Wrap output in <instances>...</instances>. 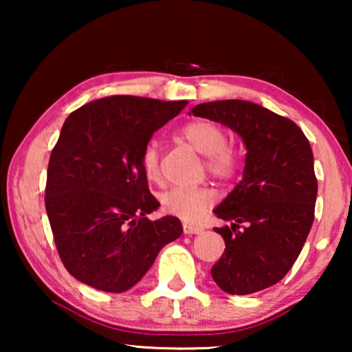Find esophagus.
<instances>
[{
	"mask_svg": "<svg viewBox=\"0 0 352 352\" xmlns=\"http://www.w3.org/2000/svg\"><path fill=\"white\" fill-rule=\"evenodd\" d=\"M182 230H184V234H200L204 232V228L201 226H195V224H189V223H184L182 224Z\"/></svg>",
	"mask_w": 352,
	"mask_h": 352,
	"instance_id": "obj_1",
	"label": "esophagus"
}]
</instances>
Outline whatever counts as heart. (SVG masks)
<instances>
[{"instance_id": "1", "label": "heart", "mask_w": 352, "mask_h": 352, "mask_svg": "<svg viewBox=\"0 0 352 352\" xmlns=\"http://www.w3.org/2000/svg\"><path fill=\"white\" fill-rule=\"evenodd\" d=\"M197 152L205 155V166L210 175L219 179H230L239 170V153L226 142V133L218 123L210 120H195L181 129ZM141 168L148 181L158 182L162 177L160 151L155 141L147 142L141 152ZM216 192L210 186L173 187L162 194V206L166 213L195 223L214 204Z\"/></svg>"}]
</instances>
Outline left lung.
<instances>
[{
  "label": "left lung",
  "instance_id": "obj_1",
  "mask_svg": "<svg viewBox=\"0 0 352 352\" xmlns=\"http://www.w3.org/2000/svg\"><path fill=\"white\" fill-rule=\"evenodd\" d=\"M190 113L229 126L247 147L242 181L214 210L230 226L214 228L226 248L211 277L230 295L276 285L300 256L314 221L317 179L309 141L290 118L248 100L199 104Z\"/></svg>",
  "mask_w": 352,
  "mask_h": 352
}]
</instances>
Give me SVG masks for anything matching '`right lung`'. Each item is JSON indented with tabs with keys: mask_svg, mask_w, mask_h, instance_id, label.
I'll return each mask as SVG.
<instances>
[{
	"mask_svg": "<svg viewBox=\"0 0 352 352\" xmlns=\"http://www.w3.org/2000/svg\"><path fill=\"white\" fill-rule=\"evenodd\" d=\"M187 100L109 96L67 117L47 165L45 205L56 248L76 280L109 293L141 280L166 243L182 234L157 210L141 152Z\"/></svg>",
	"mask_w": 352,
	"mask_h": 352,
	"instance_id": "1",
	"label": "right lung"
}]
</instances>
